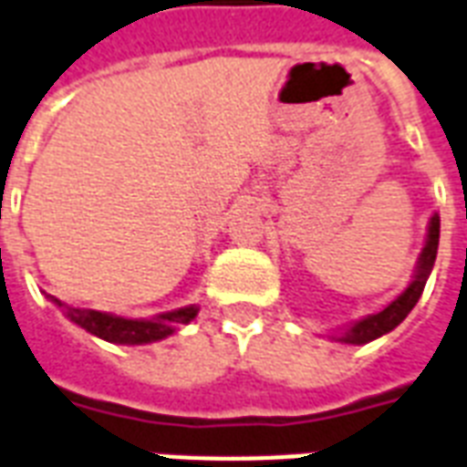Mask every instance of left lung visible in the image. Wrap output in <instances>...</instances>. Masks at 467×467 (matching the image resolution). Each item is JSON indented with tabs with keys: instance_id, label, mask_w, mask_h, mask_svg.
<instances>
[{
	"instance_id": "8db88e82",
	"label": "left lung",
	"mask_w": 467,
	"mask_h": 467,
	"mask_svg": "<svg viewBox=\"0 0 467 467\" xmlns=\"http://www.w3.org/2000/svg\"><path fill=\"white\" fill-rule=\"evenodd\" d=\"M438 234H441V219L433 216L431 219L429 226V241H426V248H423V254L419 258V271H416V278L409 287H406L401 296L396 297L394 303H389L381 313L369 315V317H364L357 325L347 329L345 335H342V342H349V345H364V342H371V339L381 337V335H387L391 329L399 325V322L404 320L406 315L411 313L413 305L419 303L420 293H423V287H426V280H429V273L433 268V263H436V254H438Z\"/></svg>"
}]
</instances>
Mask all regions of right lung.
Returning a JSON list of instances; mask_svg holds the SVG:
<instances>
[{
    "label": "right lung",
    "instance_id": "1",
    "mask_svg": "<svg viewBox=\"0 0 467 467\" xmlns=\"http://www.w3.org/2000/svg\"><path fill=\"white\" fill-rule=\"evenodd\" d=\"M54 303H58L56 297H51ZM61 305V303H58ZM66 315L76 322L78 327H83L90 335H96L108 342H118V345H147V342H157V339L170 337L171 332L177 329V325H187L189 320H194L196 307H182L174 313L160 315L154 320H125L118 315L98 313V310H83V307H66Z\"/></svg>",
    "mask_w": 467,
    "mask_h": 467
}]
</instances>
